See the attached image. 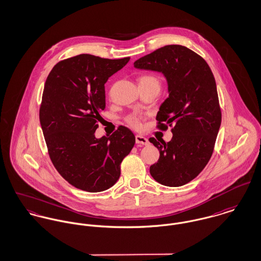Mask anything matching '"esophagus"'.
I'll return each instance as SVG.
<instances>
[{
    "mask_svg": "<svg viewBox=\"0 0 261 261\" xmlns=\"http://www.w3.org/2000/svg\"><path fill=\"white\" fill-rule=\"evenodd\" d=\"M136 142H137V143H141V144H144V145H148L149 144V141L145 137H142V136H140V135L136 136Z\"/></svg>",
    "mask_w": 261,
    "mask_h": 261,
    "instance_id": "1",
    "label": "esophagus"
}]
</instances>
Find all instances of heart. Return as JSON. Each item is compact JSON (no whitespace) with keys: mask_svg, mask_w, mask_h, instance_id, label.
<instances>
[{"mask_svg":"<svg viewBox=\"0 0 261 261\" xmlns=\"http://www.w3.org/2000/svg\"><path fill=\"white\" fill-rule=\"evenodd\" d=\"M140 84H158V85H160V83L156 80V77H154L152 75H149V74H145V75L141 76L140 77ZM126 121H127V123L129 125H132L135 128L141 127V119H140L138 116H135V115L129 116L126 119Z\"/></svg>","mask_w":261,"mask_h":261,"instance_id":"b5f03b06","label":"heart"}]
</instances>
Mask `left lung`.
<instances>
[{"label": "left lung", "mask_w": 261, "mask_h": 261, "mask_svg": "<svg viewBox=\"0 0 261 261\" xmlns=\"http://www.w3.org/2000/svg\"><path fill=\"white\" fill-rule=\"evenodd\" d=\"M134 66L162 72L166 79L168 97L161 105L156 120L160 128L172 126V139L168 142L149 139L160 150L149 172L161 185L181 187L201 172L214 151L221 123L214 73L199 55L180 45L158 48Z\"/></svg>", "instance_id": "1"}]
</instances>
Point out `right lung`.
<instances>
[{
  "instance_id": "1",
  "label": "right lung",
  "mask_w": 261,
  "mask_h": 261,
  "mask_svg": "<svg viewBox=\"0 0 261 261\" xmlns=\"http://www.w3.org/2000/svg\"><path fill=\"white\" fill-rule=\"evenodd\" d=\"M128 61L82 54L59 62L47 75L40 108L47 151L59 173L79 190L112 188L136 143L122 125L109 138L95 136L106 108L105 84Z\"/></svg>"
}]
</instances>
